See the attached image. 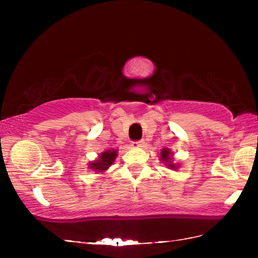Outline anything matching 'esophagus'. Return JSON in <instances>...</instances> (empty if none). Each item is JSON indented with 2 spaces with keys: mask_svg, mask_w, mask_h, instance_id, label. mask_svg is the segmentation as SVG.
<instances>
[{
  "mask_svg": "<svg viewBox=\"0 0 258 258\" xmlns=\"http://www.w3.org/2000/svg\"><path fill=\"white\" fill-rule=\"evenodd\" d=\"M144 146V141H137V142H133L132 143V147L133 148H142Z\"/></svg>",
  "mask_w": 258,
  "mask_h": 258,
  "instance_id": "esophagus-1",
  "label": "esophagus"
}]
</instances>
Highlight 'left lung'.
Returning a JSON list of instances; mask_svg holds the SVG:
<instances>
[{"label": "left lung", "instance_id": "1", "mask_svg": "<svg viewBox=\"0 0 258 258\" xmlns=\"http://www.w3.org/2000/svg\"><path fill=\"white\" fill-rule=\"evenodd\" d=\"M160 160L162 163L165 164V167H168L169 169H172V170H177L179 168V163H176L175 158H174V153L169 149V148H163L161 150V155H160Z\"/></svg>", "mask_w": 258, "mask_h": 258}]
</instances>
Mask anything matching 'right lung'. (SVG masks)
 Returning a JSON list of instances; mask_svg holds the SVG:
<instances>
[{
  "label": "right lung",
  "instance_id": "obj_1",
  "mask_svg": "<svg viewBox=\"0 0 258 258\" xmlns=\"http://www.w3.org/2000/svg\"><path fill=\"white\" fill-rule=\"evenodd\" d=\"M118 151L116 149H108L103 151L98 155V157L95 161H91L89 164H88V168L90 170H94L96 172H105L114 164V162L117 157Z\"/></svg>",
  "mask_w": 258,
  "mask_h": 258
}]
</instances>
